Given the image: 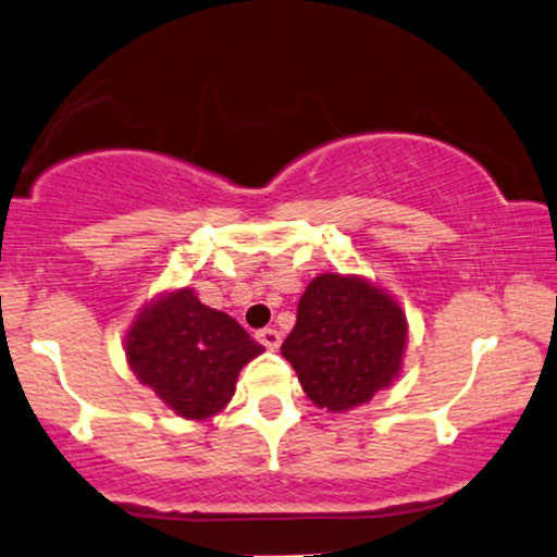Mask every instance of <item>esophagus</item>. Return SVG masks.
I'll return each instance as SVG.
<instances>
[{
  "label": "esophagus",
  "mask_w": 557,
  "mask_h": 557,
  "mask_svg": "<svg viewBox=\"0 0 557 557\" xmlns=\"http://www.w3.org/2000/svg\"><path fill=\"white\" fill-rule=\"evenodd\" d=\"M257 342L267 349H277L280 342H283V336H280L277 329H262V331H257Z\"/></svg>",
  "instance_id": "34e87169"
}]
</instances>
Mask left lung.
<instances>
[{
  "label": "left lung",
  "instance_id": "obj_1",
  "mask_svg": "<svg viewBox=\"0 0 557 557\" xmlns=\"http://www.w3.org/2000/svg\"><path fill=\"white\" fill-rule=\"evenodd\" d=\"M408 342L404 308L357 274H319L298 302V321L283 342L306 396L342 413L368 404L398 377Z\"/></svg>",
  "mask_w": 557,
  "mask_h": 557
}]
</instances>
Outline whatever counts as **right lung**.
<instances>
[{"instance_id":"1","label":"right lung","mask_w":557,"mask_h":557,"mask_svg":"<svg viewBox=\"0 0 557 557\" xmlns=\"http://www.w3.org/2000/svg\"><path fill=\"white\" fill-rule=\"evenodd\" d=\"M262 351L228 313L202 306L193 287L159 295L125 334L133 375L189 421L223 411L238 372Z\"/></svg>"}]
</instances>
